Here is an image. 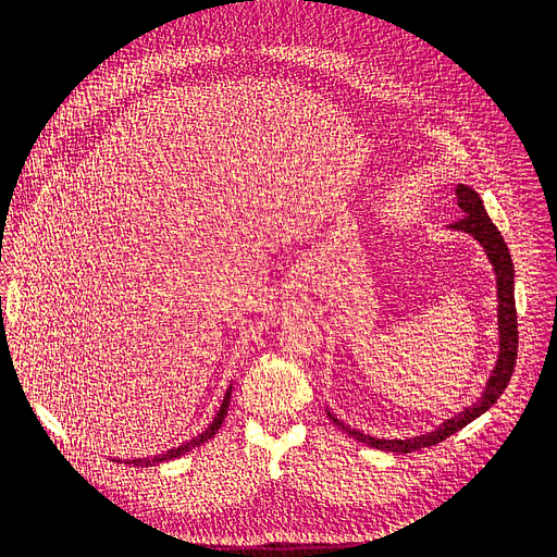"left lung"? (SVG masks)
Segmentation results:
<instances>
[{"instance_id": "1", "label": "left lung", "mask_w": 557, "mask_h": 557, "mask_svg": "<svg viewBox=\"0 0 557 557\" xmlns=\"http://www.w3.org/2000/svg\"><path fill=\"white\" fill-rule=\"evenodd\" d=\"M455 195H458V207L462 209L465 215L460 218V221H455L450 227L462 230V232L471 234L474 239H479V244L485 248L487 258H491L495 272H497L499 360L493 369L491 381H487V385H485L483 397L476 404H471V407L465 409L460 416L446 420L442 428H436L434 432H430L425 436H411V440H374V436H367L362 432L346 428L332 413H327L334 425H339L342 430H346V434L352 436V440H358L372 448L391 450V453H411V450L442 444L444 440H448L450 434L462 430L465 425L471 423V420H476L481 413L491 409L493 404L499 399V395L504 393V387L509 385L511 374H513L516 356H518V318H516V299H513V262L509 256V248H507V244H504L499 230L493 225L491 215L485 213L483 201L474 190L467 188V185H458V188H455Z\"/></svg>"}]
</instances>
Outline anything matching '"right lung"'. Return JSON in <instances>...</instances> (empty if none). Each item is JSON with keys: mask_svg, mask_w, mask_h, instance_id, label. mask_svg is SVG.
Segmentation results:
<instances>
[{"mask_svg": "<svg viewBox=\"0 0 557 557\" xmlns=\"http://www.w3.org/2000/svg\"><path fill=\"white\" fill-rule=\"evenodd\" d=\"M230 395H232V387L227 391V395H225V399H223V404H221V411H218V416H215V420L211 423V428L207 430V432H201L197 440H193V442H188V444H183V446H178L176 450H166L164 455H158V458H150V460H132V465L134 467H148V465H156V462H162V460H174V458H178V455H183V453H188V450H193L195 446H199V444H205V442H209L211 436L221 430V425H223V420H225V416H227V407H230ZM121 462V460H117ZM129 462V460H127Z\"/></svg>", "mask_w": 557, "mask_h": 557, "instance_id": "right-lung-1", "label": "right lung"}]
</instances>
